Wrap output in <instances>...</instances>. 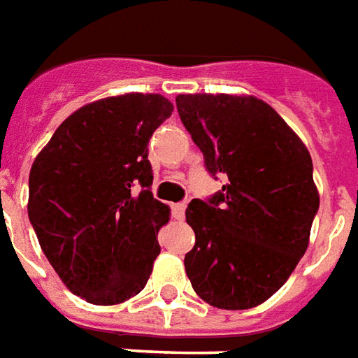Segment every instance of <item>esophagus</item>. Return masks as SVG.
Returning <instances> with one entry per match:
<instances>
[{
	"mask_svg": "<svg viewBox=\"0 0 358 358\" xmlns=\"http://www.w3.org/2000/svg\"><path fill=\"white\" fill-rule=\"evenodd\" d=\"M184 213H186V201L174 203V205H172V217L176 218V220H182V218H184Z\"/></svg>",
	"mask_w": 358,
	"mask_h": 358,
	"instance_id": "34e87169",
	"label": "esophagus"
}]
</instances>
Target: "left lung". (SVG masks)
<instances>
[{
	"instance_id": "8db88e82",
	"label": "left lung",
	"mask_w": 358,
	"mask_h": 358,
	"mask_svg": "<svg viewBox=\"0 0 358 358\" xmlns=\"http://www.w3.org/2000/svg\"><path fill=\"white\" fill-rule=\"evenodd\" d=\"M182 124L207 171L226 184L187 205L195 245L186 274L205 303L226 310L261 305L292 276L318 210L313 159L299 136L253 95L180 94Z\"/></svg>"
}]
</instances>
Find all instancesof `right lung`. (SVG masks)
<instances>
[{
	"label": "right lung",
	"mask_w": 358,
	"mask_h": 358,
	"mask_svg": "<svg viewBox=\"0 0 358 358\" xmlns=\"http://www.w3.org/2000/svg\"><path fill=\"white\" fill-rule=\"evenodd\" d=\"M172 110L159 94L88 103L32 163L28 218L63 284L88 303H124L151 276L171 209L151 194L148 143Z\"/></svg>",
	"instance_id": "obj_1"
}]
</instances>
